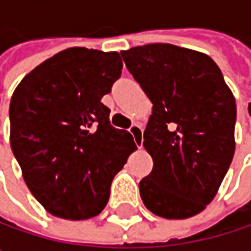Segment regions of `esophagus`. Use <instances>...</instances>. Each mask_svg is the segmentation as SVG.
<instances>
[{
	"label": "esophagus",
	"instance_id": "1",
	"mask_svg": "<svg viewBox=\"0 0 251 251\" xmlns=\"http://www.w3.org/2000/svg\"><path fill=\"white\" fill-rule=\"evenodd\" d=\"M129 132H130V135L133 136V141H135V144H136V147L138 148H142V142H144V133H142V127L139 125H132L129 127Z\"/></svg>",
	"mask_w": 251,
	"mask_h": 251
}]
</instances>
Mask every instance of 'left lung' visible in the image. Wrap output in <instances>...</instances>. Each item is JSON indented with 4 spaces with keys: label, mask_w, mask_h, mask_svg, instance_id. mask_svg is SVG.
Returning a JSON list of instances; mask_svg holds the SVG:
<instances>
[{
    "label": "left lung",
    "mask_w": 251,
    "mask_h": 251,
    "mask_svg": "<svg viewBox=\"0 0 251 251\" xmlns=\"http://www.w3.org/2000/svg\"><path fill=\"white\" fill-rule=\"evenodd\" d=\"M152 103L144 148L152 172L139 183L147 209L167 220L202 212L215 198L235 151V99L206 53L170 43L121 52Z\"/></svg>",
    "instance_id": "left-lung-1"
}]
</instances>
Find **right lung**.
Here are the masks:
<instances>
[{
  "label": "right lung",
  "mask_w": 251,
  "mask_h": 251,
  "mask_svg": "<svg viewBox=\"0 0 251 251\" xmlns=\"http://www.w3.org/2000/svg\"><path fill=\"white\" fill-rule=\"evenodd\" d=\"M122 67L118 52L70 48L31 70L13 93L11 150L27 187L55 217L99 215L136 150L127 130L110 126L101 103Z\"/></svg>",
  "instance_id": "add662e5"
}]
</instances>
